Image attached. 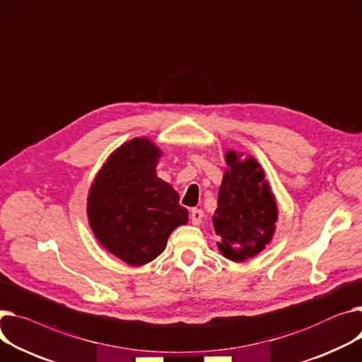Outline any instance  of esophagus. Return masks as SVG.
<instances>
[{"instance_id": "obj_1", "label": "esophagus", "mask_w": 362, "mask_h": 362, "mask_svg": "<svg viewBox=\"0 0 362 362\" xmlns=\"http://www.w3.org/2000/svg\"><path fill=\"white\" fill-rule=\"evenodd\" d=\"M202 218H204V211H202V209L194 208V209L190 211V220H192V224L199 226V224L202 223Z\"/></svg>"}]
</instances>
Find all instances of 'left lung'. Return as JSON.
Segmentation results:
<instances>
[{
	"instance_id": "8db88e82",
	"label": "left lung",
	"mask_w": 362,
	"mask_h": 362,
	"mask_svg": "<svg viewBox=\"0 0 362 362\" xmlns=\"http://www.w3.org/2000/svg\"><path fill=\"white\" fill-rule=\"evenodd\" d=\"M242 154H226V170L218 208L212 224L220 237V252L234 262L256 256L267 246L275 231L278 208L262 167L253 157L240 160Z\"/></svg>"
}]
</instances>
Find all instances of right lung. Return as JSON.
<instances>
[{"label": "right lung", "mask_w": 362, "mask_h": 362, "mask_svg": "<svg viewBox=\"0 0 362 362\" xmlns=\"http://www.w3.org/2000/svg\"><path fill=\"white\" fill-rule=\"evenodd\" d=\"M158 157L151 141L135 138L110 154L90 187L87 215L94 235L132 267L154 260L172 231L187 223L177 192L157 177Z\"/></svg>", "instance_id": "1"}]
</instances>
